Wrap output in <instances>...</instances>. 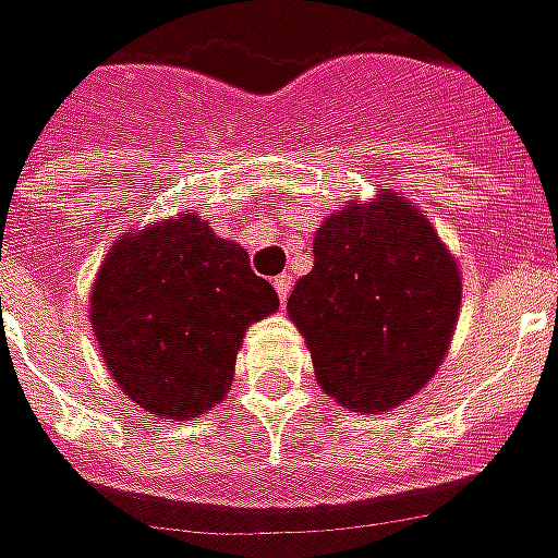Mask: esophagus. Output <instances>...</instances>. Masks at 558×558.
I'll list each match as a JSON object with an SVG mask.
<instances>
[{
  "mask_svg": "<svg viewBox=\"0 0 558 558\" xmlns=\"http://www.w3.org/2000/svg\"><path fill=\"white\" fill-rule=\"evenodd\" d=\"M275 290H278L280 304H287V299H290V290H292L290 275H280V278H275Z\"/></svg>",
  "mask_w": 558,
  "mask_h": 558,
  "instance_id": "34e87169",
  "label": "esophagus"
}]
</instances>
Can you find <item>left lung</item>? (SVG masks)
Listing matches in <instances>:
<instances>
[{"label":"left lung","mask_w":558,"mask_h":558,"mask_svg":"<svg viewBox=\"0 0 558 558\" xmlns=\"http://www.w3.org/2000/svg\"><path fill=\"white\" fill-rule=\"evenodd\" d=\"M326 395L355 412L412 398L445 359L460 271L430 220L398 196L335 211L290 302Z\"/></svg>","instance_id":"1"}]
</instances>
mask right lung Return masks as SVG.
<instances>
[{
	"label": "right lung",
	"mask_w": 558,
	"mask_h": 558,
	"mask_svg": "<svg viewBox=\"0 0 558 558\" xmlns=\"http://www.w3.org/2000/svg\"><path fill=\"white\" fill-rule=\"evenodd\" d=\"M278 304L242 244L191 211L113 244L92 290V328L128 398L182 421L230 391L244 328Z\"/></svg>",
	"instance_id": "obj_1"
}]
</instances>
